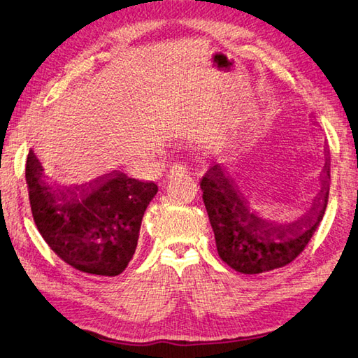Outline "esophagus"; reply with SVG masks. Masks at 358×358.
Segmentation results:
<instances>
[{"mask_svg": "<svg viewBox=\"0 0 358 358\" xmlns=\"http://www.w3.org/2000/svg\"><path fill=\"white\" fill-rule=\"evenodd\" d=\"M186 171H187V167L183 164V162H175V164L171 167L169 177H173V175H183Z\"/></svg>", "mask_w": 358, "mask_h": 358, "instance_id": "obj_1", "label": "esophagus"}]
</instances>
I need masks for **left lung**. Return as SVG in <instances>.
<instances>
[{
	"mask_svg": "<svg viewBox=\"0 0 358 358\" xmlns=\"http://www.w3.org/2000/svg\"><path fill=\"white\" fill-rule=\"evenodd\" d=\"M330 164L322 169L321 191L310 210L291 224H274L258 217L238 194V187L213 164L201 177L203 203L222 262L241 274H262L289 264L303 252L322 220L329 199Z\"/></svg>",
	"mask_w": 358,
	"mask_h": 358,
	"instance_id": "1",
	"label": "left lung"
}]
</instances>
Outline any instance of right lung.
Returning a JSON list of instances; mask_svg holds the SVG:
<instances>
[{"label":"right lung","instance_id":"1","mask_svg":"<svg viewBox=\"0 0 358 358\" xmlns=\"http://www.w3.org/2000/svg\"><path fill=\"white\" fill-rule=\"evenodd\" d=\"M31 213L51 250L86 274L114 277L138 245L142 216L158 186L114 171L89 183H48L32 150L26 159Z\"/></svg>","mask_w":358,"mask_h":358}]
</instances>
